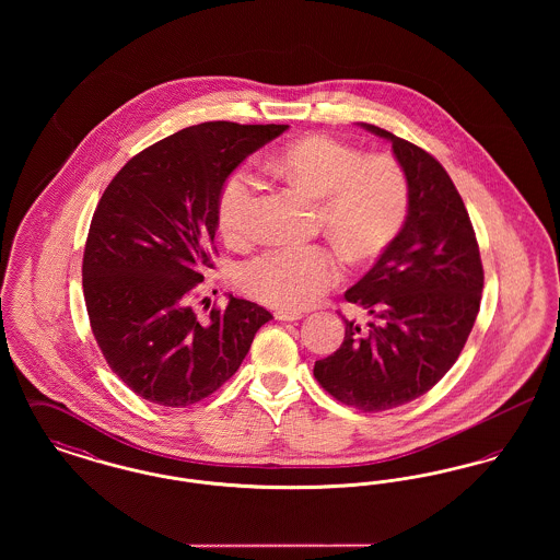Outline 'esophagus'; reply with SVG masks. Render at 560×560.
<instances>
[{"mask_svg":"<svg viewBox=\"0 0 560 560\" xmlns=\"http://www.w3.org/2000/svg\"><path fill=\"white\" fill-rule=\"evenodd\" d=\"M275 319L300 320L302 319V313H295V311H277V313H275Z\"/></svg>","mask_w":560,"mask_h":560,"instance_id":"esophagus-1","label":"esophagus"}]
</instances>
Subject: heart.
<instances>
[{
    "mask_svg": "<svg viewBox=\"0 0 560 560\" xmlns=\"http://www.w3.org/2000/svg\"><path fill=\"white\" fill-rule=\"evenodd\" d=\"M283 180L320 199V222L348 256L370 258L397 237L409 208V185L399 163L329 136H306L270 155ZM262 183L243 165L218 197V229L231 243L252 240ZM340 262L325 245H275L243 262L240 285L281 311L313 306L340 279Z\"/></svg>",
    "mask_w": 560,
    "mask_h": 560,
    "instance_id": "1",
    "label": "heart"
}]
</instances>
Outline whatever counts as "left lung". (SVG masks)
I'll return each mask as SVG.
<instances>
[{"mask_svg":"<svg viewBox=\"0 0 560 560\" xmlns=\"http://www.w3.org/2000/svg\"><path fill=\"white\" fill-rule=\"evenodd\" d=\"M390 140L409 185L399 235L345 298L368 308V325L345 319L340 348L315 363L334 399L384 411L422 397L457 361L477 320L482 292L479 243L445 167L424 149Z\"/></svg>","mask_w":560,"mask_h":560,"instance_id":"obj_1","label":"left lung"}]
</instances>
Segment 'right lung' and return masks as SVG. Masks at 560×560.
I'll return each instance as SVG.
<instances>
[{"label": "right lung", "mask_w": 560, "mask_h": 560, "mask_svg": "<svg viewBox=\"0 0 560 560\" xmlns=\"http://www.w3.org/2000/svg\"><path fill=\"white\" fill-rule=\"evenodd\" d=\"M290 126L206 121L128 161L105 188L83 252V298L108 368L142 399L187 407L210 397L272 319L229 295L199 319L190 306L218 229V197L247 155Z\"/></svg>", "instance_id": "right-lung-1"}]
</instances>
